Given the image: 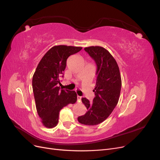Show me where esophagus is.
<instances>
[{"mask_svg": "<svg viewBox=\"0 0 160 160\" xmlns=\"http://www.w3.org/2000/svg\"><path fill=\"white\" fill-rule=\"evenodd\" d=\"M81 98H82V97H81V96H77V101H78V102H81Z\"/></svg>", "mask_w": 160, "mask_h": 160, "instance_id": "1", "label": "esophagus"}]
</instances>
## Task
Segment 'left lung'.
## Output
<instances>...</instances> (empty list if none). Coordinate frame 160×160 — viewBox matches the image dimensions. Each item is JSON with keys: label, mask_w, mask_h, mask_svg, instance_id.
Instances as JSON below:
<instances>
[{"label": "left lung", "mask_w": 160, "mask_h": 160, "mask_svg": "<svg viewBox=\"0 0 160 160\" xmlns=\"http://www.w3.org/2000/svg\"><path fill=\"white\" fill-rule=\"evenodd\" d=\"M84 49L94 59L98 67L93 89L95 97L93 102L84 98L81 99L88 111L77 119L81 124L95 125L107 119L117 105L122 78L117 62L107 49L99 46H91Z\"/></svg>", "instance_id": "obj_1"}]
</instances>
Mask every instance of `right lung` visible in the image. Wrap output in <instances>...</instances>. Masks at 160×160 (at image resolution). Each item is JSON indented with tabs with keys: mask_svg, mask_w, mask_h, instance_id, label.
I'll list each match as a JSON object with an SVG mask.
<instances>
[{
	"mask_svg": "<svg viewBox=\"0 0 160 160\" xmlns=\"http://www.w3.org/2000/svg\"><path fill=\"white\" fill-rule=\"evenodd\" d=\"M81 49V47H52L42 57L34 72L32 85L36 108L42 125L47 128L57 125L62 108L77 101L75 91L60 89L58 84L61 83L67 58Z\"/></svg>",
	"mask_w": 160,
	"mask_h": 160,
	"instance_id": "obj_1",
	"label": "right lung"
}]
</instances>
